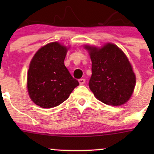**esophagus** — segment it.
Wrapping results in <instances>:
<instances>
[{
	"instance_id": "34e87169",
	"label": "esophagus",
	"mask_w": 154,
	"mask_h": 154,
	"mask_svg": "<svg viewBox=\"0 0 154 154\" xmlns=\"http://www.w3.org/2000/svg\"><path fill=\"white\" fill-rule=\"evenodd\" d=\"M85 82H86V80H85V79L82 78V79H80V80H79V83H80V85L84 84Z\"/></svg>"
}]
</instances>
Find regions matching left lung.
Here are the masks:
<instances>
[{
	"label": "left lung",
	"instance_id": "obj_1",
	"mask_svg": "<svg viewBox=\"0 0 154 154\" xmlns=\"http://www.w3.org/2000/svg\"><path fill=\"white\" fill-rule=\"evenodd\" d=\"M91 60V91L103 103L111 106L124 104L131 97L136 76L123 51L108 43L101 48L86 46Z\"/></svg>",
	"mask_w": 154,
	"mask_h": 154
}]
</instances>
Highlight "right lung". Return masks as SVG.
Returning <instances> with one entry per match:
<instances>
[{
  "label": "right lung",
  "instance_id": "1",
  "mask_svg": "<svg viewBox=\"0 0 154 154\" xmlns=\"http://www.w3.org/2000/svg\"><path fill=\"white\" fill-rule=\"evenodd\" d=\"M67 48L52 42L34 55L27 73V90L31 100L42 108H52L67 100L79 82L65 66Z\"/></svg>",
  "mask_w": 154,
  "mask_h": 154
}]
</instances>
